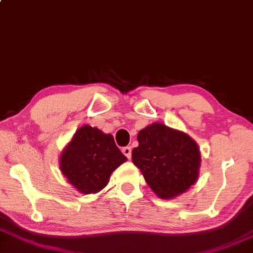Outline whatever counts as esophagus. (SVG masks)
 <instances>
[{
  "instance_id": "1",
  "label": "esophagus",
  "mask_w": 253,
  "mask_h": 253,
  "mask_svg": "<svg viewBox=\"0 0 253 253\" xmlns=\"http://www.w3.org/2000/svg\"><path fill=\"white\" fill-rule=\"evenodd\" d=\"M123 153L126 156L128 159H130V156H132V151H130V147H128V146H126V147L123 148Z\"/></svg>"
}]
</instances>
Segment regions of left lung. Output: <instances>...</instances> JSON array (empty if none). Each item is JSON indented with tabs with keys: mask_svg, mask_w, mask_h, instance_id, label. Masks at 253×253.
<instances>
[{
	"mask_svg": "<svg viewBox=\"0 0 253 253\" xmlns=\"http://www.w3.org/2000/svg\"><path fill=\"white\" fill-rule=\"evenodd\" d=\"M138 141L133 164L161 199L178 197L197 181L202 158L197 142L186 133L154 123L140 130Z\"/></svg>",
	"mask_w": 253,
	"mask_h": 253,
	"instance_id": "8db88e82",
	"label": "left lung"
}]
</instances>
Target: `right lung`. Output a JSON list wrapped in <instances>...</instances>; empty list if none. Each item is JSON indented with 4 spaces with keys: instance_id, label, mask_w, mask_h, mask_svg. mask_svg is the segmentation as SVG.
<instances>
[{
    "instance_id": "right-lung-1",
    "label": "right lung",
    "mask_w": 253,
    "mask_h": 253,
    "mask_svg": "<svg viewBox=\"0 0 253 253\" xmlns=\"http://www.w3.org/2000/svg\"><path fill=\"white\" fill-rule=\"evenodd\" d=\"M126 160L113 135L84 125L61 153L60 169L79 192L90 194L101 191L112 172Z\"/></svg>"
}]
</instances>
